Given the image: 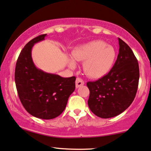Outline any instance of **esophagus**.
<instances>
[{"label": "esophagus", "mask_w": 151, "mask_h": 151, "mask_svg": "<svg viewBox=\"0 0 151 151\" xmlns=\"http://www.w3.org/2000/svg\"><path fill=\"white\" fill-rule=\"evenodd\" d=\"M84 84H85L84 81H83L81 78H76V88H78V87H81L82 85H83Z\"/></svg>", "instance_id": "34e87169"}]
</instances>
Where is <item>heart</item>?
Segmentation results:
<instances>
[{
  "instance_id": "1",
  "label": "heart",
  "mask_w": 151,
  "mask_h": 151,
  "mask_svg": "<svg viewBox=\"0 0 151 151\" xmlns=\"http://www.w3.org/2000/svg\"><path fill=\"white\" fill-rule=\"evenodd\" d=\"M69 59V66L75 68L74 61H84L83 68L87 75L99 78L106 75L112 68L116 59V50L102 40H96L78 46Z\"/></svg>"
}]
</instances>
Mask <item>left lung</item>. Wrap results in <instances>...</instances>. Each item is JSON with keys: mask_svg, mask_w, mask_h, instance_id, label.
Masks as SVG:
<instances>
[{"mask_svg": "<svg viewBox=\"0 0 151 151\" xmlns=\"http://www.w3.org/2000/svg\"><path fill=\"white\" fill-rule=\"evenodd\" d=\"M119 54L114 66L101 78L88 82V106L96 116L110 118L131 105L138 89V61L127 44L118 38Z\"/></svg>", "mask_w": 151, "mask_h": 151, "instance_id": "obj_1", "label": "left lung"}]
</instances>
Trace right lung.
<instances>
[{"mask_svg": "<svg viewBox=\"0 0 151 151\" xmlns=\"http://www.w3.org/2000/svg\"><path fill=\"white\" fill-rule=\"evenodd\" d=\"M46 36L40 35L24 46L17 61L14 80L19 97L27 112L36 118L50 120L64 111L68 97L75 90L76 77L63 78L35 66L31 50Z\"/></svg>", "mask_w": 151, "mask_h": 151, "instance_id": "add662e5", "label": "right lung"}]
</instances>
